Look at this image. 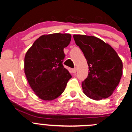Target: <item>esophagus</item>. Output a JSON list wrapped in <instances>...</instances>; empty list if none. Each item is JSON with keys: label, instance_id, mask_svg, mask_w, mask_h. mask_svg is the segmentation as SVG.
Wrapping results in <instances>:
<instances>
[{"label": "esophagus", "instance_id": "esophagus-1", "mask_svg": "<svg viewBox=\"0 0 132 132\" xmlns=\"http://www.w3.org/2000/svg\"><path fill=\"white\" fill-rule=\"evenodd\" d=\"M72 72H73V73H76V72H77V69H76V68H74V69H72Z\"/></svg>", "mask_w": 132, "mask_h": 132}]
</instances>
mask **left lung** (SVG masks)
<instances>
[{"label": "left lung", "mask_w": 132, "mask_h": 132, "mask_svg": "<svg viewBox=\"0 0 132 132\" xmlns=\"http://www.w3.org/2000/svg\"><path fill=\"white\" fill-rule=\"evenodd\" d=\"M73 39L89 66L88 76L82 82L84 93L94 100L110 97L122 76L121 60L110 45L100 38L75 35Z\"/></svg>", "instance_id": "8db88e82"}]
</instances>
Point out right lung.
<instances>
[{
  "label": "right lung",
  "mask_w": 132,
  "mask_h": 132,
  "mask_svg": "<svg viewBox=\"0 0 132 132\" xmlns=\"http://www.w3.org/2000/svg\"><path fill=\"white\" fill-rule=\"evenodd\" d=\"M71 40L70 34L43 35L28 50L24 72L35 94L43 100H53L64 91L72 76L63 65V48Z\"/></svg>",
  "instance_id": "add662e5"
}]
</instances>
